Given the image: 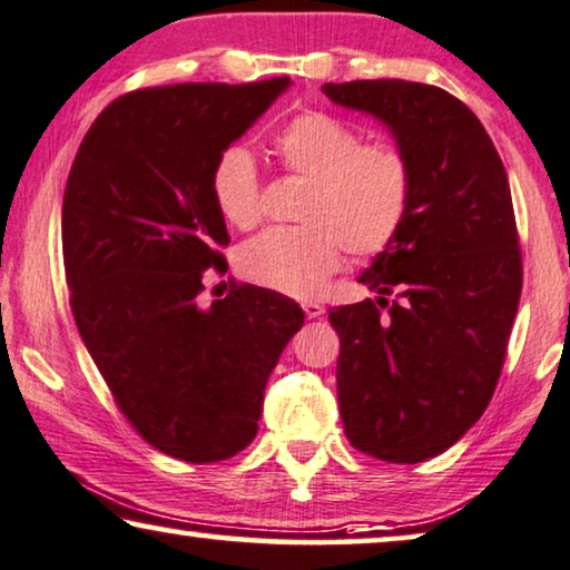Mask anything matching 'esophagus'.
I'll use <instances>...</instances> for the list:
<instances>
[{
  "label": "esophagus",
  "instance_id": "1",
  "mask_svg": "<svg viewBox=\"0 0 570 570\" xmlns=\"http://www.w3.org/2000/svg\"><path fill=\"white\" fill-rule=\"evenodd\" d=\"M301 308H303V313L308 318H321V316H324V305H321L318 301H303Z\"/></svg>",
  "mask_w": 570,
  "mask_h": 570
}]
</instances>
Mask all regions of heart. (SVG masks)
Here are the masks:
<instances>
[{
    "instance_id": "heart-1",
    "label": "heart",
    "mask_w": 570,
    "mask_h": 570,
    "mask_svg": "<svg viewBox=\"0 0 570 570\" xmlns=\"http://www.w3.org/2000/svg\"><path fill=\"white\" fill-rule=\"evenodd\" d=\"M275 154L305 179L301 226L267 228L242 249V269L257 283L295 298L316 295L328 275L352 257H373L409 216L414 175L401 148L362 144V136L328 112H303L275 136ZM213 200L236 228L257 226L259 177L242 146L218 156L210 175Z\"/></svg>"
}]
</instances>
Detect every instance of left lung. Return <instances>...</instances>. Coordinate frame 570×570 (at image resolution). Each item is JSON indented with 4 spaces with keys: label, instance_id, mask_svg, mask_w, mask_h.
<instances>
[{
    "label": "left lung",
    "instance_id": "left-lung-1",
    "mask_svg": "<svg viewBox=\"0 0 570 570\" xmlns=\"http://www.w3.org/2000/svg\"><path fill=\"white\" fill-rule=\"evenodd\" d=\"M324 95L381 120L414 175L406 220L360 275L375 298L328 311L344 434L385 463H424L481 419L504 365L522 293L509 179L481 120L440 87L362 79Z\"/></svg>",
    "mask_w": 570,
    "mask_h": 570
}]
</instances>
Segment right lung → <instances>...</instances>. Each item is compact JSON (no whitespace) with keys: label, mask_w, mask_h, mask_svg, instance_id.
<instances>
[{"label":"right lung","mask_w":570,"mask_h":570,"mask_svg":"<svg viewBox=\"0 0 570 570\" xmlns=\"http://www.w3.org/2000/svg\"><path fill=\"white\" fill-rule=\"evenodd\" d=\"M291 85L122 95L87 130L66 183L63 267L81 342L138 434L185 463L234 458L257 436L272 370L303 326L298 303L257 285L197 303L228 244L213 167Z\"/></svg>","instance_id":"1"}]
</instances>
